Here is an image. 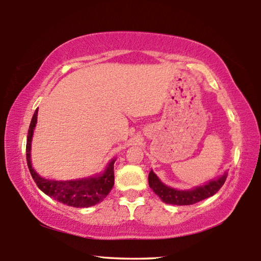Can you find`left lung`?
<instances>
[{
	"mask_svg": "<svg viewBox=\"0 0 261 261\" xmlns=\"http://www.w3.org/2000/svg\"><path fill=\"white\" fill-rule=\"evenodd\" d=\"M227 173L223 174L218 179L211 180L205 185H200L192 190H176L163 184L158 176L151 170L148 175V184L154 192H155L160 199L170 205H192L198 201H201L206 198L212 197L226 182Z\"/></svg>",
	"mask_w": 261,
	"mask_h": 261,
	"instance_id": "left-lung-1",
	"label": "left lung"
}]
</instances>
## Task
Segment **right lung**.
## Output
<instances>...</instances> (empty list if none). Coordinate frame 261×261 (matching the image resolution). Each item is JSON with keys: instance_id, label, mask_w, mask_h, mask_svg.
I'll use <instances>...</instances> for the list:
<instances>
[{"instance_id": "1", "label": "right lung", "mask_w": 261, "mask_h": 261, "mask_svg": "<svg viewBox=\"0 0 261 261\" xmlns=\"http://www.w3.org/2000/svg\"><path fill=\"white\" fill-rule=\"evenodd\" d=\"M38 109L33 114L29 127L28 141H26V161L38 188L45 192L47 196L54 198L55 200L72 207H90L102 201L108 196L114 185V163L109 162L103 174L93 177L77 179V180H51L39 176L31 165V141H32L33 130L37 124Z\"/></svg>"}]
</instances>
